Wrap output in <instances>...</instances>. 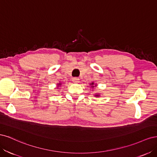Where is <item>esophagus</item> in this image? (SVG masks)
I'll use <instances>...</instances> for the list:
<instances>
[{"mask_svg": "<svg viewBox=\"0 0 157 157\" xmlns=\"http://www.w3.org/2000/svg\"><path fill=\"white\" fill-rule=\"evenodd\" d=\"M79 78H77V77H74V78H73V79H72V80H73V82H74V83H78L79 82Z\"/></svg>", "mask_w": 157, "mask_h": 157, "instance_id": "1", "label": "esophagus"}]
</instances>
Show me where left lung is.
<instances>
[{
	"label": "left lung",
	"instance_id": "1",
	"mask_svg": "<svg viewBox=\"0 0 157 157\" xmlns=\"http://www.w3.org/2000/svg\"><path fill=\"white\" fill-rule=\"evenodd\" d=\"M90 85H91V88H94V87H96V86H97L96 84L94 85V82L90 83ZM94 96H95V97H99V96H100V95H99V94H94Z\"/></svg>",
	"mask_w": 157,
	"mask_h": 157
}]
</instances>
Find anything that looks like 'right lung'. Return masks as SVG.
Returning <instances> with one entry per match:
<instances>
[{"mask_svg":"<svg viewBox=\"0 0 157 157\" xmlns=\"http://www.w3.org/2000/svg\"><path fill=\"white\" fill-rule=\"evenodd\" d=\"M61 83H58V84H57V88H58L59 87V86H61Z\"/></svg>","mask_w":157,"mask_h":157,"instance_id":"obj_1","label":"right lung"}]
</instances>
